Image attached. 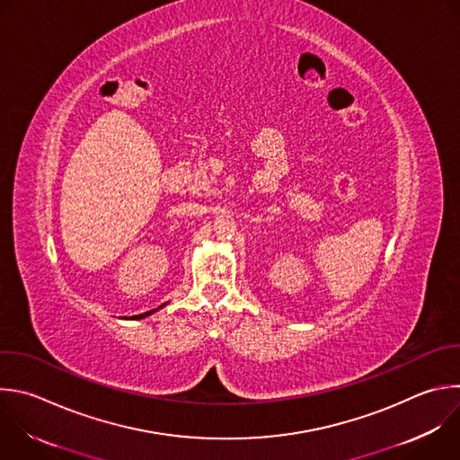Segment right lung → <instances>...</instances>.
I'll use <instances>...</instances> for the list:
<instances>
[{
    "mask_svg": "<svg viewBox=\"0 0 460 460\" xmlns=\"http://www.w3.org/2000/svg\"><path fill=\"white\" fill-rule=\"evenodd\" d=\"M151 313H153V311H149V313H144V314H138V316H131V318H133V320H135V318H137V320H140V318H146V316H147V314H151Z\"/></svg>",
    "mask_w": 460,
    "mask_h": 460,
    "instance_id": "obj_1",
    "label": "right lung"
}]
</instances>
